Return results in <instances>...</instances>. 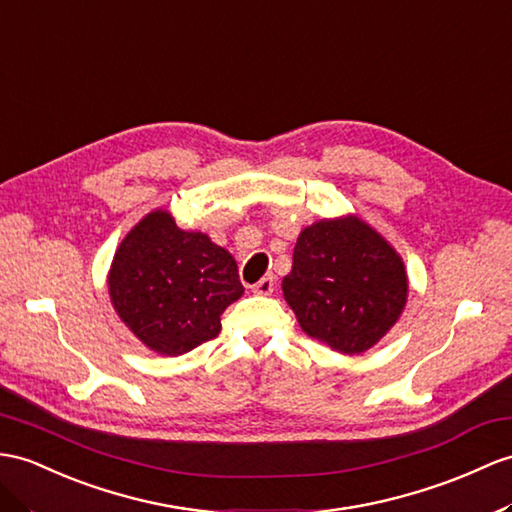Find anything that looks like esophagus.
Returning <instances> with one entry per match:
<instances>
[{
	"label": "esophagus",
	"instance_id": "1",
	"mask_svg": "<svg viewBox=\"0 0 512 512\" xmlns=\"http://www.w3.org/2000/svg\"><path fill=\"white\" fill-rule=\"evenodd\" d=\"M273 286H276V280H273V276H265V278H260L252 286V291L258 293V295H271L273 293Z\"/></svg>",
	"mask_w": 512,
	"mask_h": 512
}]
</instances>
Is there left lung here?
Listing matches in <instances>:
<instances>
[{
  "label": "left lung",
  "mask_w": 512,
  "mask_h": 512,
  "mask_svg": "<svg viewBox=\"0 0 512 512\" xmlns=\"http://www.w3.org/2000/svg\"><path fill=\"white\" fill-rule=\"evenodd\" d=\"M284 299L302 330L343 354H360L391 330L406 304L402 258L356 217L299 234Z\"/></svg>",
  "instance_id": "left-lung-1"
}]
</instances>
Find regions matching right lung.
Here are the masks:
<instances>
[{
    "instance_id": "add662e5",
    "label": "right lung",
    "mask_w": 512,
    "mask_h": 512,
    "mask_svg": "<svg viewBox=\"0 0 512 512\" xmlns=\"http://www.w3.org/2000/svg\"><path fill=\"white\" fill-rule=\"evenodd\" d=\"M108 291L149 350L178 356L217 339L221 313L243 295V284L226 249L156 210L117 249Z\"/></svg>"
}]
</instances>
